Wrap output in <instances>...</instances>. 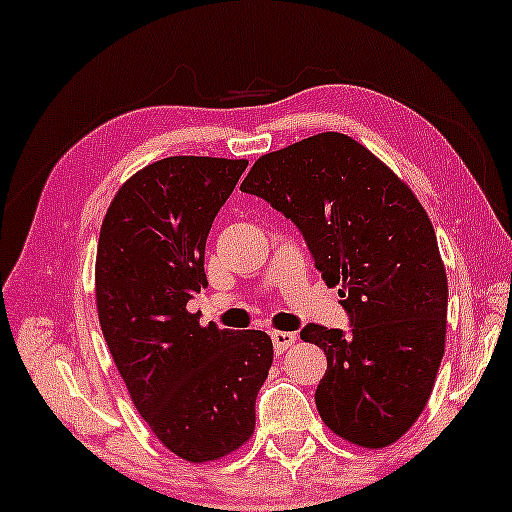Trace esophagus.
Returning <instances> with one entry per match:
<instances>
[{
  "instance_id": "obj_1",
  "label": "esophagus",
  "mask_w": 512,
  "mask_h": 512,
  "mask_svg": "<svg viewBox=\"0 0 512 512\" xmlns=\"http://www.w3.org/2000/svg\"><path fill=\"white\" fill-rule=\"evenodd\" d=\"M271 340H273V347H276V352H285V349H289L296 342V333H292V331H273Z\"/></svg>"
}]
</instances>
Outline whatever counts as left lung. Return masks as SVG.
Returning a JSON list of instances; mask_svg holds the SVG:
<instances>
[{"instance_id": "obj_1", "label": "left lung", "mask_w": 512, "mask_h": 512, "mask_svg": "<svg viewBox=\"0 0 512 512\" xmlns=\"http://www.w3.org/2000/svg\"><path fill=\"white\" fill-rule=\"evenodd\" d=\"M241 190L285 213L322 280L340 287L352 331H301L326 354L319 416L349 444L391 446L423 414L446 345L448 280L423 204L342 133L262 156Z\"/></svg>"}]
</instances>
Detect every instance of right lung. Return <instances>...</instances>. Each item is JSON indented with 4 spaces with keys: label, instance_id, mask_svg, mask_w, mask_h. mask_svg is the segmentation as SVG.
<instances>
[{
    "label": "right lung",
    "instance_id": "1",
    "mask_svg": "<svg viewBox=\"0 0 512 512\" xmlns=\"http://www.w3.org/2000/svg\"><path fill=\"white\" fill-rule=\"evenodd\" d=\"M246 167L243 158L156 160L117 190L98 236L96 308L114 365L151 432L188 462L246 444L273 363L264 331L200 326L186 310L209 285L211 223Z\"/></svg>",
    "mask_w": 512,
    "mask_h": 512
}]
</instances>
